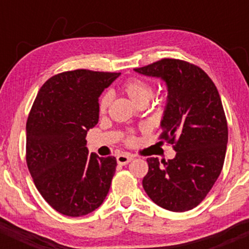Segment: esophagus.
Instances as JSON below:
<instances>
[{
	"label": "esophagus",
	"mask_w": 249,
	"mask_h": 249,
	"mask_svg": "<svg viewBox=\"0 0 249 249\" xmlns=\"http://www.w3.org/2000/svg\"><path fill=\"white\" fill-rule=\"evenodd\" d=\"M132 159H133V157L130 156V154L122 153V154H118V156H117V162L121 165H126L131 160H132Z\"/></svg>",
	"instance_id": "obj_1"
}]
</instances>
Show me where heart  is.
Listing matches in <instances>:
<instances>
[{
    "label": "heart",
    "mask_w": 249,
    "mask_h": 249,
    "mask_svg": "<svg viewBox=\"0 0 249 249\" xmlns=\"http://www.w3.org/2000/svg\"><path fill=\"white\" fill-rule=\"evenodd\" d=\"M123 91L128 96V98L131 99L133 103H136L137 105L141 104V103H147L150 101V98L153 95V88L150 83L144 81L142 78H128L127 81H125L122 85ZM111 102V97L107 92L103 93L99 98L98 102V110L101 113H104L107 111ZM134 136L133 133H127L126 134V142H133Z\"/></svg>",
    "instance_id": "b5f03b06"
}]
</instances>
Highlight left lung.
<instances>
[{"label": "left lung", "instance_id": "8db88e82", "mask_svg": "<svg viewBox=\"0 0 249 249\" xmlns=\"http://www.w3.org/2000/svg\"><path fill=\"white\" fill-rule=\"evenodd\" d=\"M134 70L166 82L159 138L177 152L167 161L147 159L142 187L158 206L186 212L206 198L224 166L228 127L218 89L201 68L182 59L162 58Z\"/></svg>", "mask_w": 249, "mask_h": 249}]
</instances>
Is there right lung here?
I'll return each instance as SVG.
<instances>
[{
  "label": "right lung",
  "instance_id": "add662e5",
  "mask_svg": "<svg viewBox=\"0 0 249 249\" xmlns=\"http://www.w3.org/2000/svg\"><path fill=\"white\" fill-rule=\"evenodd\" d=\"M121 73L78 69L50 77L27 121L25 160L34 184L57 212H93L110 190L115 157L89 154V128L98 123V98Z\"/></svg>",
  "mask_w": 249,
  "mask_h": 249
}]
</instances>
